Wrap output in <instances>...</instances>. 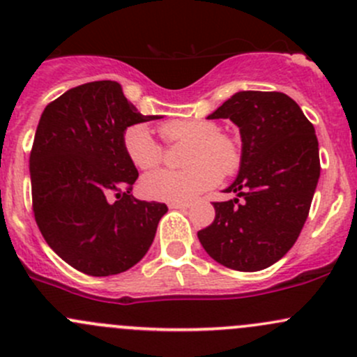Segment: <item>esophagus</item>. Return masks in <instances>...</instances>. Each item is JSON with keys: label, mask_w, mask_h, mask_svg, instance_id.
<instances>
[{"label": "esophagus", "mask_w": 357, "mask_h": 357, "mask_svg": "<svg viewBox=\"0 0 357 357\" xmlns=\"http://www.w3.org/2000/svg\"><path fill=\"white\" fill-rule=\"evenodd\" d=\"M189 203H172L170 204V208L172 209H187V208H189Z\"/></svg>", "instance_id": "obj_1"}]
</instances>
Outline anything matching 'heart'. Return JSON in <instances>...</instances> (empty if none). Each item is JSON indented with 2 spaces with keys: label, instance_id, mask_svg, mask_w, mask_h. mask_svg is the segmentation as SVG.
Masks as SVG:
<instances>
[{
  "label": "heart",
  "instance_id": "heart-1",
  "mask_svg": "<svg viewBox=\"0 0 357 357\" xmlns=\"http://www.w3.org/2000/svg\"><path fill=\"white\" fill-rule=\"evenodd\" d=\"M167 144H187L182 156V172L158 170L141 182L146 197L165 203H189L206 190L218 185L223 175H232L241 165V149L229 134L220 132L208 120H170L158 127ZM123 151L139 170H151L163 160V146L142 123L125 128Z\"/></svg>",
  "mask_w": 357,
  "mask_h": 357
}]
</instances>
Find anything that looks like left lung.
Listing matches in <instances>:
<instances>
[{
	"mask_svg": "<svg viewBox=\"0 0 357 357\" xmlns=\"http://www.w3.org/2000/svg\"><path fill=\"white\" fill-rule=\"evenodd\" d=\"M208 119H230L242 137L241 170L213 203L215 220L197 237L213 259L237 271H259L284 258L310 215L319 178L314 127L284 93L242 91Z\"/></svg>",
	"mask_w": 357,
	"mask_h": 357,
	"instance_id": "8db88e82",
	"label": "left lung"
}]
</instances>
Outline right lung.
Here are the masks:
<instances>
[{"mask_svg":"<svg viewBox=\"0 0 357 357\" xmlns=\"http://www.w3.org/2000/svg\"><path fill=\"white\" fill-rule=\"evenodd\" d=\"M154 119L113 80L73 87L44 108L29 161L32 211L47 245L82 273H122L151 248L168 208L130 194L139 172L122 137Z\"/></svg>","mask_w":357,"mask_h":357,"instance_id":"1","label":"right lung"}]
</instances>
